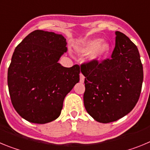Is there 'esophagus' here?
I'll list each match as a JSON object with an SVG mask.
<instances>
[{"label": "esophagus", "mask_w": 150, "mask_h": 150, "mask_svg": "<svg viewBox=\"0 0 150 150\" xmlns=\"http://www.w3.org/2000/svg\"><path fill=\"white\" fill-rule=\"evenodd\" d=\"M79 78H80V79H79V80H80V83H83L85 80V76H83V74H79Z\"/></svg>", "instance_id": "obj_1"}]
</instances>
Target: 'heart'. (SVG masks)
<instances>
[{"label": "heart", "mask_w": 150, "mask_h": 150, "mask_svg": "<svg viewBox=\"0 0 150 150\" xmlns=\"http://www.w3.org/2000/svg\"><path fill=\"white\" fill-rule=\"evenodd\" d=\"M102 38H95L88 40L77 47V51L83 55H88V62L91 63H99L109 54L111 46L108 41L103 40Z\"/></svg>", "instance_id": "obj_1"}]
</instances>
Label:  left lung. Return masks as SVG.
<instances>
[{
	"mask_svg": "<svg viewBox=\"0 0 150 150\" xmlns=\"http://www.w3.org/2000/svg\"><path fill=\"white\" fill-rule=\"evenodd\" d=\"M110 59L83 64L85 108L95 121L109 123L129 113L138 101L144 71L137 47L123 33L116 31Z\"/></svg>",
	"mask_w": 150,
	"mask_h": 150,
	"instance_id": "obj_1",
	"label": "left lung"
}]
</instances>
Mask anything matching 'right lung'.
I'll use <instances>...</instances> for the list:
<instances>
[{"label":"right lung","instance_id":"right-lung-1","mask_svg":"<svg viewBox=\"0 0 150 150\" xmlns=\"http://www.w3.org/2000/svg\"><path fill=\"white\" fill-rule=\"evenodd\" d=\"M63 35L36 30L14 50L7 83L13 107L23 119L37 124L54 121L64 99L79 81V66L59 63L67 52Z\"/></svg>","mask_w":150,"mask_h":150}]
</instances>
